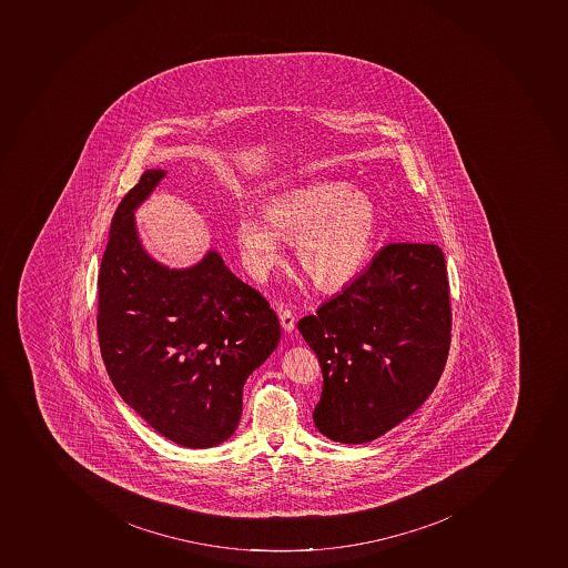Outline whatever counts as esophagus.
I'll return each mask as SVG.
<instances>
[{"instance_id":"obj_1","label":"esophagus","mask_w":568,"mask_h":568,"mask_svg":"<svg viewBox=\"0 0 568 568\" xmlns=\"http://www.w3.org/2000/svg\"><path fill=\"white\" fill-rule=\"evenodd\" d=\"M278 316H281L282 329L286 331V333H291V331L295 329L296 316L293 311L281 310L278 311Z\"/></svg>"}]
</instances>
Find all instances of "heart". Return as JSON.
Here are the masks:
<instances>
[{
    "mask_svg": "<svg viewBox=\"0 0 568 568\" xmlns=\"http://www.w3.org/2000/svg\"><path fill=\"white\" fill-rule=\"evenodd\" d=\"M266 221L244 212L237 239L244 266L266 277L281 263L282 239L296 241L305 275L322 290H339L358 277L377 235L376 203L367 192L345 182L316 180L273 196L264 206Z\"/></svg>",
    "mask_w": 568,
    "mask_h": 568,
    "instance_id": "heart-1",
    "label": "heart"
}]
</instances>
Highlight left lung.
<instances>
[{
	"label": "left lung",
	"mask_w": 568,
	"mask_h": 568,
	"mask_svg": "<svg viewBox=\"0 0 568 568\" xmlns=\"http://www.w3.org/2000/svg\"><path fill=\"white\" fill-rule=\"evenodd\" d=\"M448 287L437 244L390 243L316 315L298 322L324 374L313 412L320 434L371 443L425 403L448 359Z\"/></svg>",
	"instance_id": "1"
}]
</instances>
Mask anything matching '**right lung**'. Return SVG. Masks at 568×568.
Returning <instances> with one entry per match:
<instances>
[{
	"instance_id": "obj_1",
	"label": "right lung",
	"mask_w": 568,
	"mask_h": 568,
	"mask_svg": "<svg viewBox=\"0 0 568 568\" xmlns=\"http://www.w3.org/2000/svg\"><path fill=\"white\" fill-rule=\"evenodd\" d=\"M163 176L143 172L113 215L99 273V344L120 397L151 428L185 448H212L234 435L244 383L277 347L281 324L214 250L185 270L149 257L134 210Z\"/></svg>"
}]
</instances>
